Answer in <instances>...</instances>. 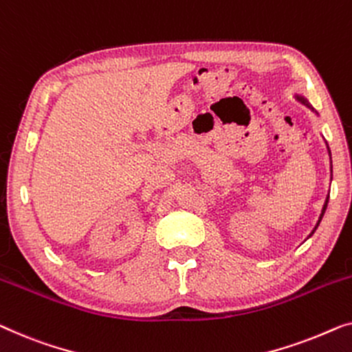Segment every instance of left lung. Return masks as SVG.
<instances>
[{
  "mask_svg": "<svg viewBox=\"0 0 352 352\" xmlns=\"http://www.w3.org/2000/svg\"><path fill=\"white\" fill-rule=\"evenodd\" d=\"M297 98H298L300 101H302V103H303V104H307V106H308V108H311V106H309V103H308V101H307V100H305V98H302V96H297ZM311 109H313V108H311ZM313 111H314V109H313ZM329 154H330V151H329ZM327 203H329V197H327V200H325V203H324L322 212H320V216H319V221H318V223H316L314 230H316V228H318V226H319V222H320V219H322V216H324V212H325V210H327ZM314 230H313L311 233H314Z\"/></svg>",
  "mask_w": 352,
  "mask_h": 352,
  "instance_id": "8db88e82",
  "label": "left lung"
}]
</instances>
